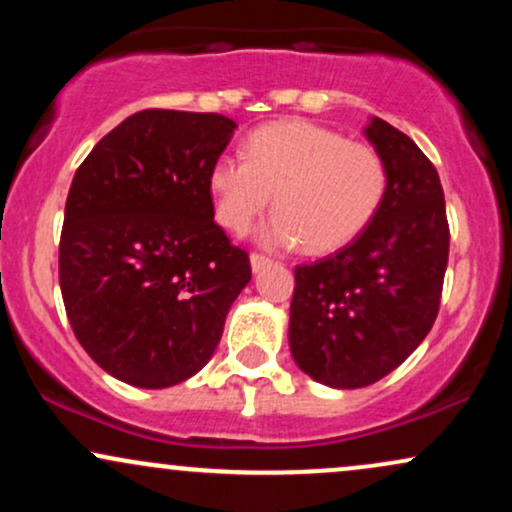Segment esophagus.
Wrapping results in <instances>:
<instances>
[{"instance_id":"esophagus-1","label":"esophagus","mask_w":512,"mask_h":512,"mask_svg":"<svg viewBox=\"0 0 512 512\" xmlns=\"http://www.w3.org/2000/svg\"><path fill=\"white\" fill-rule=\"evenodd\" d=\"M250 264H252V272H260V269L269 267V264H272V260H269L267 255H262V252H252Z\"/></svg>"}]
</instances>
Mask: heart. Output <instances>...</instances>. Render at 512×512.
Wrapping results in <instances>:
<instances>
[{"label": "heart", "instance_id": "1", "mask_svg": "<svg viewBox=\"0 0 512 512\" xmlns=\"http://www.w3.org/2000/svg\"><path fill=\"white\" fill-rule=\"evenodd\" d=\"M243 158L223 154L209 170L216 221L245 236L276 202L279 214L262 238L315 255L356 240L383 209L390 170L375 146L351 142L332 127L286 120L260 127L245 142Z\"/></svg>", "mask_w": 512, "mask_h": 512}]
</instances>
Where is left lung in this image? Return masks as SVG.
Instances as JSON below:
<instances>
[{
	"label": "left lung",
	"mask_w": 512,
	"mask_h": 512,
	"mask_svg": "<svg viewBox=\"0 0 512 512\" xmlns=\"http://www.w3.org/2000/svg\"><path fill=\"white\" fill-rule=\"evenodd\" d=\"M366 137L390 170L383 209L349 245L298 264L291 298L293 361L317 383L342 390L378 383L424 342L450 255L436 166L380 117Z\"/></svg>",
	"instance_id": "obj_1"
}]
</instances>
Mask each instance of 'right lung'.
I'll use <instances>...</instances> for the list:
<instances>
[{
	"label": "right lung",
	"instance_id": "right-lung-1",
	"mask_svg": "<svg viewBox=\"0 0 512 512\" xmlns=\"http://www.w3.org/2000/svg\"><path fill=\"white\" fill-rule=\"evenodd\" d=\"M236 122L139 110L93 146L72 180L60 289L86 354L117 380L170 387L214 354L250 255L214 221L209 170Z\"/></svg>",
	"mask_w": 512,
	"mask_h": 512
}]
</instances>
